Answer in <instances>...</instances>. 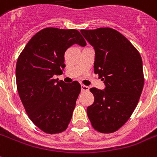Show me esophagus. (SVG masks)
<instances>
[{
    "mask_svg": "<svg viewBox=\"0 0 157 157\" xmlns=\"http://www.w3.org/2000/svg\"><path fill=\"white\" fill-rule=\"evenodd\" d=\"M90 90V88L86 86V85H81V91L82 92H85V91H89Z\"/></svg>",
    "mask_w": 157,
    "mask_h": 157,
    "instance_id": "1",
    "label": "esophagus"
}]
</instances>
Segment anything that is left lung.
Segmentation results:
<instances>
[{"label":"left lung","mask_w":157,"mask_h":157,"mask_svg":"<svg viewBox=\"0 0 157 157\" xmlns=\"http://www.w3.org/2000/svg\"><path fill=\"white\" fill-rule=\"evenodd\" d=\"M95 50L94 73L105 83L104 90L91 88L94 101L87 114L94 129L113 133L126 123L138 104L144 83L143 62L132 43L109 27L81 30Z\"/></svg>","instance_id":"left-lung-1"}]
</instances>
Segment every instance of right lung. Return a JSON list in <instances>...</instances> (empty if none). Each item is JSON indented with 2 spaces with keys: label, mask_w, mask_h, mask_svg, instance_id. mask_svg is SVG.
Masks as SVG:
<instances>
[{
  "label": "right lung",
  "mask_w": 157,
  "mask_h": 157,
  "mask_svg": "<svg viewBox=\"0 0 157 157\" xmlns=\"http://www.w3.org/2000/svg\"><path fill=\"white\" fill-rule=\"evenodd\" d=\"M75 43L86 45L78 30L44 28L28 42L17 61L20 99L30 120L45 133L67 129L81 92L77 81L66 84L53 78L63 73L64 53Z\"/></svg>",
  "instance_id": "right-lung-1"
}]
</instances>
